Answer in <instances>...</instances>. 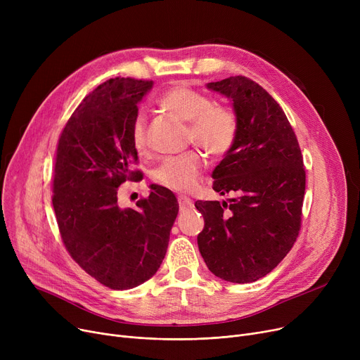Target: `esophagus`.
Listing matches in <instances>:
<instances>
[{"mask_svg":"<svg viewBox=\"0 0 360 360\" xmlns=\"http://www.w3.org/2000/svg\"><path fill=\"white\" fill-rule=\"evenodd\" d=\"M178 202H179L181 210H190V209H193V205H194L193 200L185 197V195H179L178 197Z\"/></svg>","mask_w":360,"mask_h":360,"instance_id":"esophagus-1","label":"esophagus"}]
</instances>
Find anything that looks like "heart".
Listing matches in <instances>:
<instances>
[{
    "instance_id": "heart-1",
    "label": "heart",
    "mask_w": 360,
    "mask_h": 360,
    "mask_svg": "<svg viewBox=\"0 0 360 360\" xmlns=\"http://www.w3.org/2000/svg\"><path fill=\"white\" fill-rule=\"evenodd\" d=\"M162 109L188 124V139L209 151L213 156H223L233 146L238 136V118L223 106H214L212 98L186 86H175L166 90L158 99ZM131 140L137 151L147 144L146 118L137 113L131 124ZM204 166L202 156L190 150L179 156L166 159L156 170V181L170 190L190 191L197 184Z\"/></svg>"
}]
</instances>
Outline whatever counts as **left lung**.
Returning a JSON list of instances; mask_svg holds the SVG:
<instances>
[{
  "label": "left lung",
  "mask_w": 360,
  "mask_h": 360,
  "mask_svg": "<svg viewBox=\"0 0 360 360\" xmlns=\"http://www.w3.org/2000/svg\"><path fill=\"white\" fill-rule=\"evenodd\" d=\"M233 102L238 136L213 170V190L228 201H195L204 217L197 242L221 280L251 283L288 255L299 235L305 195L304 158L286 113L243 75L207 84Z\"/></svg>",
  "instance_id": "left-lung-1"
}]
</instances>
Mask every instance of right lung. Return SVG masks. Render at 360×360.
<instances>
[{"label": "right lung", "instance_id": "right-lung-1", "mask_svg": "<svg viewBox=\"0 0 360 360\" xmlns=\"http://www.w3.org/2000/svg\"><path fill=\"white\" fill-rule=\"evenodd\" d=\"M151 80L115 77L94 89L72 112L56 147L52 205L71 258L113 290L153 277L178 216L175 194L150 185L137 209L118 204V186L143 178L131 124Z\"/></svg>", "mask_w": 360, "mask_h": 360}]
</instances>
